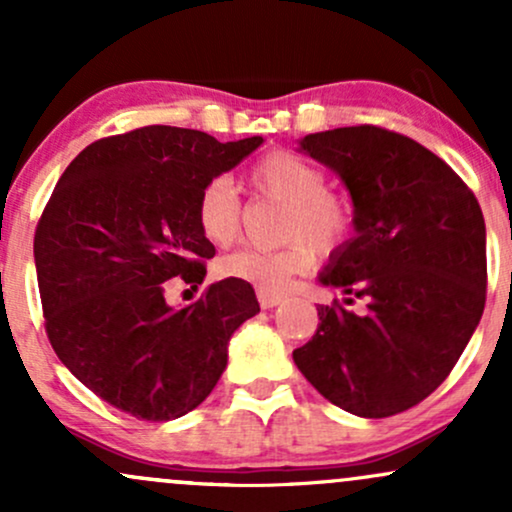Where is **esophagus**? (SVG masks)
Here are the masks:
<instances>
[{"label": "esophagus", "mask_w": 512, "mask_h": 512, "mask_svg": "<svg viewBox=\"0 0 512 512\" xmlns=\"http://www.w3.org/2000/svg\"><path fill=\"white\" fill-rule=\"evenodd\" d=\"M257 301L264 310L267 308H274V305H279L284 301V293H276V291H267V289H257Z\"/></svg>", "instance_id": "1"}]
</instances>
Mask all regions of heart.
Segmentation results:
<instances>
[{"label": "heart", "mask_w": 512, "mask_h": 512, "mask_svg": "<svg viewBox=\"0 0 512 512\" xmlns=\"http://www.w3.org/2000/svg\"><path fill=\"white\" fill-rule=\"evenodd\" d=\"M252 195L284 204L276 250H238L216 264L223 279L248 281L257 289L281 291L296 274L308 272L315 255H334L354 236L356 211L344 192L327 187L325 168L293 151H272L248 170ZM199 233L216 248L238 238L243 202L228 178H211L195 199Z\"/></svg>", "instance_id": "obj_1"}]
</instances>
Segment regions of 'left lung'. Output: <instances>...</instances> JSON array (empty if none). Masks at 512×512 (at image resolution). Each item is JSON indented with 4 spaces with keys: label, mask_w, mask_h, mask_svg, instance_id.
<instances>
[{
    "label": "left lung",
    "mask_w": 512,
    "mask_h": 512,
    "mask_svg": "<svg viewBox=\"0 0 512 512\" xmlns=\"http://www.w3.org/2000/svg\"><path fill=\"white\" fill-rule=\"evenodd\" d=\"M301 149L339 173L356 209V238L320 281L363 298L366 313L320 305L317 332L293 361L332 404L385 419L424 402L477 330L484 214L443 158L385 127L308 134Z\"/></svg>",
    "instance_id": "left-lung-1"
}]
</instances>
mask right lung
I'll return each instance as SVG.
<instances>
[{
    "label": "right lung",
    "mask_w": 512,
    "mask_h": 512,
    "mask_svg": "<svg viewBox=\"0 0 512 512\" xmlns=\"http://www.w3.org/2000/svg\"><path fill=\"white\" fill-rule=\"evenodd\" d=\"M260 144L149 125L88 144L64 170L35 228L40 303L55 354L103 402L170 421L219 383L228 339L260 313L255 291L223 279L173 310L166 289L204 281L216 250L195 199Z\"/></svg>",
    "instance_id": "add662e5"
}]
</instances>
